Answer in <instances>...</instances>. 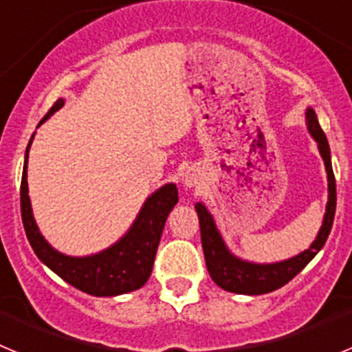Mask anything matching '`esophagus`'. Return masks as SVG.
<instances>
[{
  "mask_svg": "<svg viewBox=\"0 0 352 352\" xmlns=\"http://www.w3.org/2000/svg\"><path fill=\"white\" fill-rule=\"evenodd\" d=\"M199 182H201V170H199L197 167H186L182 173V183L186 188H192V186L197 185Z\"/></svg>",
  "mask_w": 352,
  "mask_h": 352,
  "instance_id": "esophagus-1",
  "label": "esophagus"
}]
</instances>
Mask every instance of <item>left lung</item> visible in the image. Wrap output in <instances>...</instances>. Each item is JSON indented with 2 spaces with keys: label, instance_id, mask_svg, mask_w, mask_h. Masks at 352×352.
Instances as JSON below:
<instances>
[{
  "label": "left lung",
  "instance_id": "left-lung-1",
  "mask_svg": "<svg viewBox=\"0 0 352 352\" xmlns=\"http://www.w3.org/2000/svg\"><path fill=\"white\" fill-rule=\"evenodd\" d=\"M305 118H307V129L314 141L317 142L319 153L324 160L326 174H328V203H326L324 219H322V226L317 232L316 239L307 250L300 252L298 256L291 257V259L278 261V263H252V261L241 259L229 250L219 227L214 223L213 214L208 211V208L203 203L195 204L208 272L214 284L222 287L223 291L257 296V294H266L275 289H280L282 285L292 280L324 247L331 226H333L335 208H337V185H335L333 169H331L328 139L317 121L316 111L309 107Z\"/></svg>",
  "mask_w": 352,
  "mask_h": 352
}]
</instances>
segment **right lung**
<instances>
[{"label": "right lung", "mask_w": 352, "mask_h": 352, "mask_svg": "<svg viewBox=\"0 0 352 352\" xmlns=\"http://www.w3.org/2000/svg\"><path fill=\"white\" fill-rule=\"evenodd\" d=\"M63 104V98L56 100L38 126L43 121L49 120L56 111H60ZM33 138L35 133L31 135L26 155H24L23 182H21V214H23L28 241L36 257L65 282L91 296H118V294L141 289L148 282L153 270L155 254H157L167 217L178 203L176 185L167 183L149 195L129 231L121 236L116 243L91 256H67L56 250L47 239L43 238L31 210V201L28 195L30 192L28 190V157H30Z\"/></svg>", "instance_id": "1"}]
</instances>
